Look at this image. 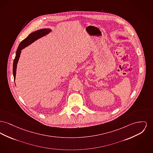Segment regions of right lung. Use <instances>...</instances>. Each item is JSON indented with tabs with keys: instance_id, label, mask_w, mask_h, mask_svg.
Masks as SVG:
<instances>
[{
	"instance_id": "add662e5",
	"label": "right lung",
	"mask_w": 153,
	"mask_h": 153,
	"mask_svg": "<svg viewBox=\"0 0 153 153\" xmlns=\"http://www.w3.org/2000/svg\"><path fill=\"white\" fill-rule=\"evenodd\" d=\"M51 32V29H50L49 28H47V29L45 28V29L37 30L35 32L30 33L26 39H25L21 42V43L19 44V45L18 46V48L17 50L16 57H15V59H14V62H13V76H14V80L16 79V76L17 66V63H18L19 56H20V54L21 53V50L22 49H24V48H25L26 47H27V45L32 44L33 42L36 41V40L47 35Z\"/></svg>"
}]
</instances>
